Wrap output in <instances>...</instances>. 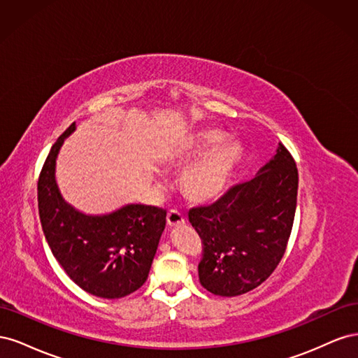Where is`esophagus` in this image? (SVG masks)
<instances>
[{
	"label": "esophagus",
	"instance_id": "34e87169",
	"mask_svg": "<svg viewBox=\"0 0 358 358\" xmlns=\"http://www.w3.org/2000/svg\"><path fill=\"white\" fill-rule=\"evenodd\" d=\"M183 224H185V218H183V215L179 213L178 210L171 209L167 213V225L169 227H179V225H183Z\"/></svg>",
	"mask_w": 358,
	"mask_h": 358
}]
</instances>
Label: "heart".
<instances>
[{"instance_id": "1", "label": "heart", "mask_w": 358, "mask_h": 358, "mask_svg": "<svg viewBox=\"0 0 358 358\" xmlns=\"http://www.w3.org/2000/svg\"><path fill=\"white\" fill-rule=\"evenodd\" d=\"M224 140L225 134L220 129H208L194 134L188 142L182 158L203 157L182 175V188L191 199L209 201L218 197L239 166L242 159L241 145H222Z\"/></svg>"}]
</instances>
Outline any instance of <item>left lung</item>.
I'll return each mask as SVG.
<instances>
[{
	"label": "left lung",
	"instance_id": "obj_1",
	"mask_svg": "<svg viewBox=\"0 0 358 358\" xmlns=\"http://www.w3.org/2000/svg\"><path fill=\"white\" fill-rule=\"evenodd\" d=\"M296 161L279 143L254 179L210 206L189 210L203 242L200 284L215 296L234 297L262 285L285 254L297 204Z\"/></svg>",
	"mask_w": 358,
	"mask_h": 358
}]
</instances>
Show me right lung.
I'll use <instances>...</instances> for the list:
<instances>
[{
    "mask_svg": "<svg viewBox=\"0 0 358 358\" xmlns=\"http://www.w3.org/2000/svg\"><path fill=\"white\" fill-rule=\"evenodd\" d=\"M73 122L52 146L38 178V215L53 257L69 278L101 299H121L142 287L152 266L166 210L125 204L106 215H86L61 196L55 179L59 149Z\"/></svg>",
    "mask_w": 358,
    "mask_h": 358,
    "instance_id": "1",
    "label": "right lung"
}]
</instances>
